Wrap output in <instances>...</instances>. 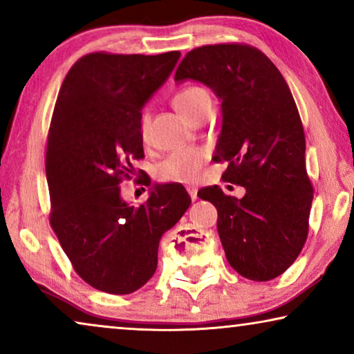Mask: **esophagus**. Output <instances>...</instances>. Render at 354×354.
I'll return each mask as SVG.
<instances>
[{
	"instance_id": "1",
	"label": "esophagus",
	"mask_w": 354,
	"mask_h": 354,
	"mask_svg": "<svg viewBox=\"0 0 354 354\" xmlns=\"http://www.w3.org/2000/svg\"><path fill=\"white\" fill-rule=\"evenodd\" d=\"M187 190H188V193H190V196H192V200L195 201L196 198H198V188L196 187H187Z\"/></svg>"
}]
</instances>
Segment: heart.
<instances>
[{
  "instance_id": "heart-1",
  "label": "heart",
  "mask_w": 354,
  "mask_h": 354,
  "mask_svg": "<svg viewBox=\"0 0 354 354\" xmlns=\"http://www.w3.org/2000/svg\"><path fill=\"white\" fill-rule=\"evenodd\" d=\"M176 109L185 118L188 122H193L211 109V95L203 86H185L174 95L172 100ZM149 129V114L143 113L140 130L147 138ZM203 161H205V153L201 149L192 148L183 149V151L172 153L158 166V177L162 182H178L187 183L193 182L201 171Z\"/></svg>"
}]
</instances>
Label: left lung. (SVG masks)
<instances>
[{"label":"left lung","mask_w":354,"mask_h":354,"mask_svg":"<svg viewBox=\"0 0 354 354\" xmlns=\"http://www.w3.org/2000/svg\"><path fill=\"white\" fill-rule=\"evenodd\" d=\"M174 79L200 82L221 101L212 159L227 162L222 180L245 195L227 196L214 185L198 196L216 206L227 261L256 282L279 277L301 253L313 203L303 125L287 82L264 53L239 43L195 48Z\"/></svg>","instance_id":"1"}]
</instances>
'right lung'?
<instances>
[{
	"instance_id": "1",
	"label": "right lung",
	"mask_w": 354,
	"mask_h": 354,
	"mask_svg": "<svg viewBox=\"0 0 354 354\" xmlns=\"http://www.w3.org/2000/svg\"><path fill=\"white\" fill-rule=\"evenodd\" d=\"M180 51L156 56L91 53L67 72L46 147L50 222L86 283L127 295L158 268L159 240L190 206L180 183H153L135 207L119 183L142 159V109L176 67Z\"/></svg>"
}]
</instances>
